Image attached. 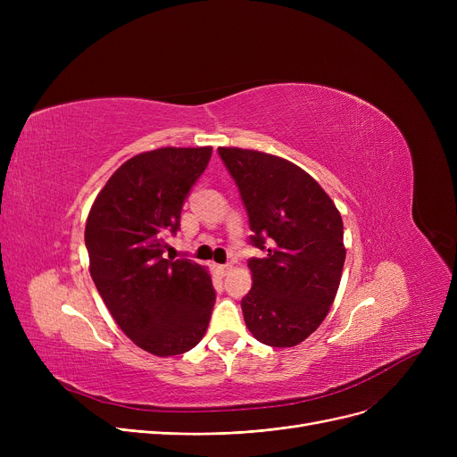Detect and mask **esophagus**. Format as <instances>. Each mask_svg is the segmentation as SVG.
<instances>
[{"instance_id": "1", "label": "esophagus", "mask_w": 457, "mask_h": 457, "mask_svg": "<svg viewBox=\"0 0 457 457\" xmlns=\"http://www.w3.org/2000/svg\"><path fill=\"white\" fill-rule=\"evenodd\" d=\"M216 270H219L222 276H226L231 270V265H229V262H226V265H219V269H216Z\"/></svg>"}]
</instances>
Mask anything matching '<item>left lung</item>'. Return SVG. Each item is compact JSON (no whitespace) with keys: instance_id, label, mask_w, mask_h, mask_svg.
I'll return each instance as SVG.
<instances>
[{"instance_id":"1","label":"left lung","mask_w":457,"mask_h":457,"mask_svg":"<svg viewBox=\"0 0 457 457\" xmlns=\"http://www.w3.org/2000/svg\"><path fill=\"white\" fill-rule=\"evenodd\" d=\"M219 155L246 207L250 245L267 252L248 261L245 322L262 345L296 346L322 324L337 295L346 257L341 214L289 161L241 148H219Z\"/></svg>"}]
</instances>
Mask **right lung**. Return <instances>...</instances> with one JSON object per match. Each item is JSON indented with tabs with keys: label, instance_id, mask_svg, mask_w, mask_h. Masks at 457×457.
<instances>
[{
	"label": "right lung",
	"instance_id": "add662e5",
	"mask_svg": "<svg viewBox=\"0 0 457 457\" xmlns=\"http://www.w3.org/2000/svg\"><path fill=\"white\" fill-rule=\"evenodd\" d=\"M212 148H159L126 161L94 200L85 228L90 276L112 319L154 355L195 348L209 326L216 293L190 259H164L188 192Z\"/></svg>",
	"mask_w": 457,
	"mask_h": 457
}]
</instances>
